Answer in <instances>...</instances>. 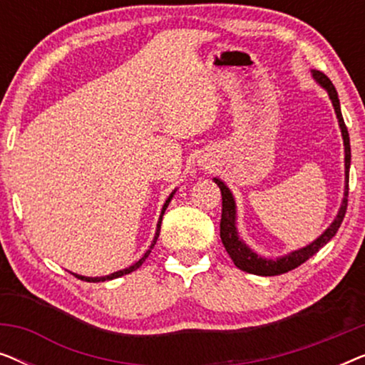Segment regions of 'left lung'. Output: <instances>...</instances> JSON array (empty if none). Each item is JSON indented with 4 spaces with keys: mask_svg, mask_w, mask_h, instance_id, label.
Listing matches in <instances>:
<instances>
[{
    "mask_svg": "<svg viewBox=\"0 0 365 365\" xmlns=\"http://www.w3.org/2000/svg\"><path fill=\"white\" fill-rule=\"evenodd\" d=\"M312 76L317 79L319 84H322L324 88L327 89L329 96L332 99L334 109H336L337 119H339V126L342 129V138H344V146H346V192H344V201L341 206V211H339L336 221L331 224V227L327 229L326 232L322 234L321 237L316 239L312 244L309 246L299 249V251H294L289 254V256H284L277 261H272V259H262L257 254H254L251 249H249L246 244H244L241 239L237 236L236 231V206H234V197L231 191H229L226 184H224L221 179H214L217 182V186L221 187L222 192V216H221V241L226 247V251L234 264L241 269V271L251 272V274H257V276H279V274L289 272L292 269H296L307 261L309 257L314 256L319 249L326 246V244L331 241V239L336 236V232L341 227V224L344 221V216H346L347 211V196H349V168H351V143H349V133L346 128V123H344L342 113H341V104H339V98H337V91L334 88V84L331 79H329L326 74L321 71H316L314 69Z\"/></svg>",
    "mask_w": 365,
    "mask_h": 365,
    "instance_id": "8db88e82",
    "label": "left lung"
}]
</instances>
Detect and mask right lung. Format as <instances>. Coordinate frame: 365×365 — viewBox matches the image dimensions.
<instances>
[{
	"mask_svg": "<svg viewBox=\"0 0 365 365\" xmlns=\"http://www.w3.org/2000/svg\"><path fill=\"white\" fill-rule=\"evenodd\" d=\"M171 197H173V194L171 196L168 197V201L164 202V207H163V212H161V217H159V222H158V231H156V236H154V241H153V244H151V249L154 247V244H156V241H158V237H159V229H161V221H163V214H164V211H166V207H168V204L171 202ZM151 249H149V251H146V254H144V256L139 259V261L136 262V264H133V266H129L128 269H123V271H118V272H114V274H109V276H104V277H84V276H78V274H74V276H76L78 279H81V281H86V282H101V281H111V279H116V277H121V276H124V274H129V272H133V271H136V269L141 266V264L146 261V257L149 256V252H151Z\"/></svg>",
	"mask_w": 365,
	"mask_h": 365,
	"instance_id": "right-lung-1",
	"label": "right lung"
}]
</instances>
